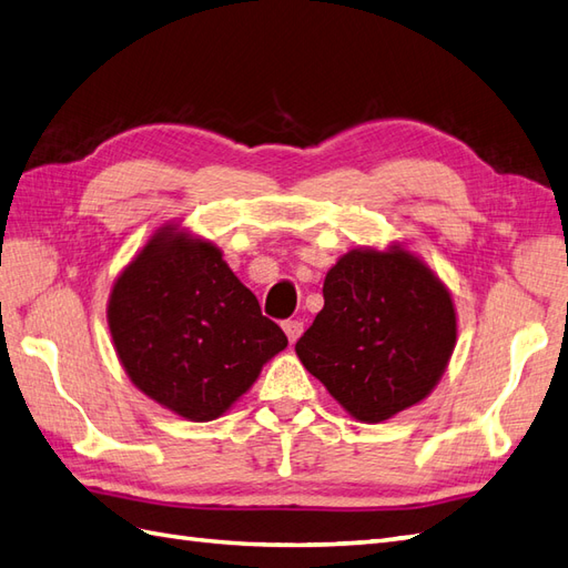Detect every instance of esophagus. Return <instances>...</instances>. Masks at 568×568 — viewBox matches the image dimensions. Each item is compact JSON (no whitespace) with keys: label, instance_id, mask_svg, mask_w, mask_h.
Returning <instances> with one entry per match:
<instances>
[{"label":"esophagus","instance_id":"34e87169","mask_svg":"<svg viewBox=\"0 0 568 568\" xmlns=\"http://www.w3.org/2000/svg\"><path fill=\"white\" fill-rule=\"evenodd\" d=\"M282 327H284L286 337H288V342H292V344L301 337V332H303V323L301 321H286Z\"/></svg>","mask_w":568,"mask_h":568}]
</instances>
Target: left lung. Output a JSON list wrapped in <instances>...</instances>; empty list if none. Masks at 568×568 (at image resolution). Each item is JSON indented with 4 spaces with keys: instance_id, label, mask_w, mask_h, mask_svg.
<instances>
[{
    "instance_id": "8db88e82",
    "label": "left lung",
    "mask_w": 568,
    "mask_h": 568,
    "mask_svg": "<svg viewBox=\"0 0 568 568\" xmlns=\"http://www.w3.org/2000/svg\"><path fill=\"white\" fill-rule=\"evenodd\" d=\"M323 298L296 354L354 419L385 422L436 388L458 321L448 288L417 255L356 247L327 272Z\"/></svg>"
}]
</instances>
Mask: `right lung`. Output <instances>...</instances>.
<instances>
[{
	"instance_id": "obj_1",
	"label": "right lung",
	"mask_w": 568,
	"mask_h": 568,
	"mask_svg": "<svg viewBox=\"0 0 568 568\" xmlns=\"http://www.w3.org/2000/svg\"><path fill=\"white\" fill-rule=\"evenodd\" d=\"M108 327L136 388L190 422L221 417L288 344L219 247L178 226L122 270Z\"/></svg>"
}]
</instances>
